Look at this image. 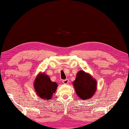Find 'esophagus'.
I'll list each match as a JSON object with an SVG mask.
<instances>
[{
    "mask_svg": "<svg viewBox=\"0 0 129 129\" xmlns=\"http://www.w3.org/2000/svg\"><path fill=\"white\" fill-rule=\"evenodd\" d=\"M62 83L64 84H68L69 83V80L68 79H65V80H62Z\"/></svg>",
    "mask_w": 129,
    "mask_h": 129,
    "instance_id": "esophagus-1",
    "label": "esophagus"
}]
</instances>
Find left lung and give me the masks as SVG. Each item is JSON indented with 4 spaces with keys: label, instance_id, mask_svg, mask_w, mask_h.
Wrapping results in <instances>:
<instances>
[{
    "label": "left lung",
    "instance_id": "8db88e82",
    "mask_svg": "<svg viewBox=\"0 0 129 129\" xmlns=\"http://www.w3.org/2000/svg\"><path fill=\"white\" fill-rule=\"evenodd\" d=\"M75 90L79 97L82 100L90 99L93 97L97 89V82L89 74L80 71L73 82Z\"/></svg>",
    "mask_w": 129,
    "mask_h": 129
}]
</instances>
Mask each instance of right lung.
Listing matches in <instances>:
<instances>
[{
	"instance_id": "obj_1",
	"label": "right lung",
	"mask_w": 129,
	"mask_h": 129,
	"mask_svg": "<svg viewBox=\"0 0 129 129\" xmlns=\"http://www.w3.org/2000/svg\"><path fill=\"white\" fill-rule=\"evenodd\" d=\"M57 86V83L51 81L45 72L38 75L34 82L36 93L43 100H47L52 98L53 94L56 91Z\"/></svg>"
}]
</instances>
